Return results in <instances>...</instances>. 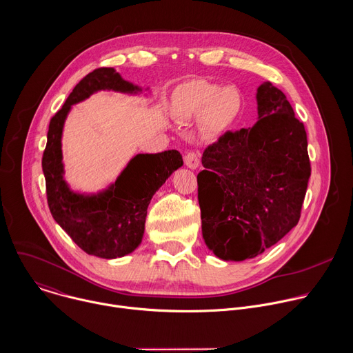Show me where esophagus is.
Returning a JSON list of instances; mask_svg holds the SVG:
<instances>
[{"mask_svg": "<svg viewBox=\"0 0 353 353\" xmlns=\"http://www.w3.org/2000/svg\"><path fill=\"white\" fill-rule=\"evenodd\" d=\"M199 161H201L199 151H190L184 157V163L190 169H196L199 166Z\"/></svg>", "mask_w": 353, "mask_h": 353, "instance_id": "34e87169", "label": "esophagus"}]
</instances>
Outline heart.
<instances>
[{"label":"heart","instance_id":"obj_1","mask_svg":"<svg viewBox=\"0 0 353 353\" xmlns=\"http://www.w3.org/2000/svg\"><path fill=\"white\" fill-rule=\"evenodd\" d=\"M173 108L181 119L201 116V125L206 132L219 133L237 119L241 97L232 87L191 80L176 88Z\"/></svg>","mask_w":353,"mask_h":353}]
</instances>
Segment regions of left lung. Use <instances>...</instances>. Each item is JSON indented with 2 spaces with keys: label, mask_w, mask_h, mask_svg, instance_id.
I'll list each match as a JSON object with an SVG mask.
<instances>
[{
  "label": "left lung",
  "mask_w": 353,
  "mask_h": 353,
  "mask_svg": "<svg viewBox=\"0 0 353 353\" xmlns=\"http://www.w3.org/2000/svg\"><path fill=\"white\" fill-rule=\"evenodd\" d=\"M256 99L258 122L208 145L196 176L202 236L224 261L254 258L290 232L310 177L306 130L285 94L263 83Z\"/></svg>",
  "instance_id": "obj_1"
}]
</instances>
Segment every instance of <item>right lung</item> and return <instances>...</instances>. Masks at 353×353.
Wrapping results in <instances>:
<instances>
[{"mask_svg":"<svg viewBox=\"0 0 353 353\" xmlns=\"http://www.w3.org/2000/svg\"><path fill=\"white\" fill-rule=\"evenodd\" d=\"M98 90L134 92L140 88L123 80L113 68H98L84 76L51 117L43 154L47 201L55 221L88 255L114 259L133 252L141 243L147 208L166 179L183 165L179 151L139 154L102 194L84 196L72 192L62 179L61 137L70 105Z\"/></svg>","mask_w":353,"mask_h":353,"instance_id":"1","label":"right lung"}]
</instances>
